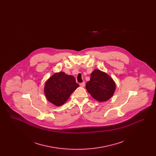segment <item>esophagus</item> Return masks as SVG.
I'll return each mask as SVG.
<instances>
[{
    "label": "esophagus",
    "mask_w": 156,
    "mask_h": 156,
    "mask_svg": "<svg viewBox=\"0 0 156 156\" xmlns=\"http://www.w3.org/2000/svg\"><path fill=\"white\" fill-rule=\"evenodd\" d=\"M80 85L82 87H83L85 85V82H82V83H80Z\"/></svg>",
    "instance_id": "1"
}]
</instances>
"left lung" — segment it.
<instances>
[{
	"mask_svg": "<svg viewBox=\"0 0 156 156\" xmlns=\"http://www.w3.org/2000/svg\"><path fill=\"white\" fill-rule=\"evenodd\" d=\"M86 89L95 99L104 102L111 98L116 89L113 79L106 73L95 69L90 74V79L86 83Z\"/></svg>",
	"mask_w": 156,
	"mask_h": 156,
	"instance_id": "obj_1",
	"label": "left lung"
}]
</instances>
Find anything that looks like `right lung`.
<instances>
[{
	"instance_id": "obj_1",
	"label": "right lung",
	"mask_w": 156,
	"mask_h": 156,
	"mask_svg": "<svg viewBox=\"0 0 156 156\" xmlns=\"http://www.w3.org/2000/svg\"><path fill=\"white\" fill-rule=\"evenodd\" d=\"M78 87V83L73 75L59 72L52 75L45 82V95L49 102L59 106L66 103Z\"/></svg>"
}]
</instances>
